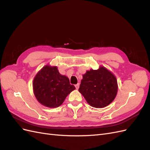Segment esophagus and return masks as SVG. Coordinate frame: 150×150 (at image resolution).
Segmentation results:
<instances>
[{
    "mask_svg": "<svg viewBox=\"0 0 150 150\" xmlns=\"http://www.w3.org/2000/svg\"><path fill=\"white\" fill-rule=\"evenodd\" d=\"M75 87H76V89H79V84L78 83L77 84H76V85H75Z\"/></svg>",
    "mask_w": 150,
    "mask_h": 150,
    "instance_id": "34e87169",
    "label": "esophagus"
}]
</instances>
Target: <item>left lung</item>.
<instances>
[{"label":"left lung","instance_id":"8db88e82","mask_svg":"<svg viewBox=\"0 0 150 150\" xmlns=\"http://www.w3.org/2000/svg\"><path fill=\"white\" fill-rule=\"evenodd\" d=\"M79 91L93 107H106L114 100L117 92L116 77L106 67L87 71L83 75Z\"/></svg>","mask_w":150,"mask_h":150}]
</instances>
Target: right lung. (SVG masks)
I'll list each match as a JSON object with an SVG mask.
<instances>
[{
	"label": "right lung",
	"instance_id": "add662e5",
	"mask_svg": "<svg viewBox=\"0 0 150 150\" xmlns=\"http://www.w3.org/2000/svg\"><path fill=\"white\" fill-rule=\"evenodd\" d=\"M33 85L36 99L48 108L61 106L67 95L76 89L70 84L67 77L59 72L56 66L49 65L44 66L38 72Z\"/></svg>",
	"mask_w": 150,
	"mask_h": 150
}]
</instances>
